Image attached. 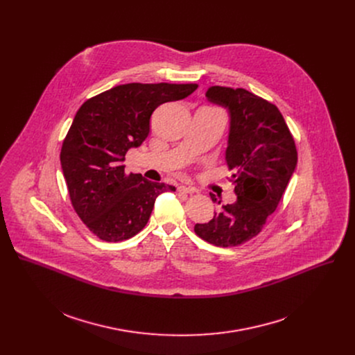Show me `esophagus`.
I'll list each match as a JSON object with an SVG mask.
<instances>
[{
  "label": "esophagus",
  "mask_w": 355,
  "mask_h": 355,
  "mask_svg": "<svg viewBox=\"0 0 355 355\" xmlns=\"http://www.w3.org/2000/svg\"><path fill=\"white\" fill-rule=\"evenodd\" d=\"M178 191L182 192V193H195V192H196V188H193V187H187V185H180V187H178Z\"/></svg>",
  "instance_id": "34e87169"
}]
</instances>
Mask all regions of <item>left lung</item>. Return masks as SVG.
<instances>
[{
  "mask_svg": "<svg viewBox=\"0 0 355 355\" xmlns=\"http://www.w3.org/2000/svg\"><path fill=\"white\" fill-rule=\"evenodd\" d=\"M205 95L229 112L225 160L233 170L237 199L193 230L214 245L233 247L257 236L277 209L296 168V146L282 114L268 101L244 88L219 85L209 87ZM211 198L220 205L214 193Z\"/></svg>",
  "mask_w": 355,
  "mask_h": 355,
  "instance_id": "left-lung-1",
  "label": "left lung"
}]
</instances>
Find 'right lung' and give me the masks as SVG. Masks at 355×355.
Listing matches in <instances>:
<instances>
[{
	"label": "right lung",
	"mask_w": 355,
	"mask_h": 355,
	"mask_svg": "<svg viewBox=\"0 0 355 355\" xmlns=\"http://www.w3.org/2000/svg\"><path fill=\"white\" fill-rule=\"evenodd\" d=\"M198 84L116 85L80 107L63 141L60 163L71 204L101 240L122 241L147 223L156 198L175 187L125 173V155L150 132L157 107L184 99Z\"/></svg>",
	"instance_id": "add662e5"
}]
</instances>
